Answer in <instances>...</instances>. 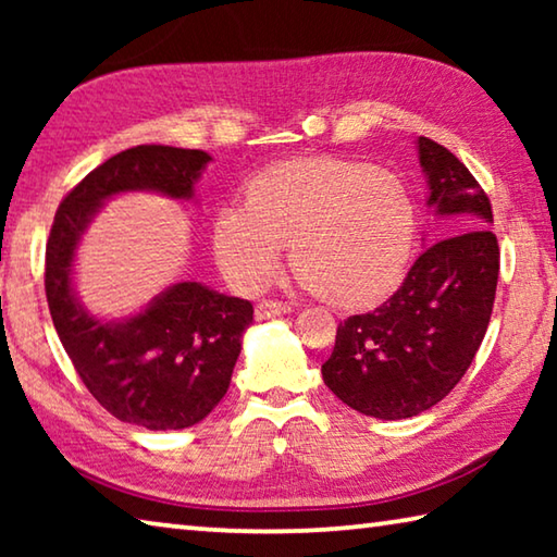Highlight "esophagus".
Instances as JSON below:
<instances>
[{
	"label": "esophagus",
	"instance_id": "obj_1",
	"mask_svg": "<svg viewBox=\"0 0 557 557\" xmlns=\"http://www.w3.org/2000/svg\"><path fill=\"white\" fill-rule=\"evenodd\" d=\"M292 307L287 301H260L256 307V317L258 319H270V317H282V314H289Z\"/></svg>",
	"mask_w": 557,
	"mask_h": 557
}]
</instances>
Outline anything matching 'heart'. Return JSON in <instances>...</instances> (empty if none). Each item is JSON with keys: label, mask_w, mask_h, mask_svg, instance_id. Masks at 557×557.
<instances>
[{"label": "heart", "mask_w": 557, "mask_h": 557, "mask_svg": "<svg viewBox=\"0 0 557 557\" xmlns=\"http://www.w3.org/2000/svg\"><path fill=\"white\" fill-rule=\"evenodd\" d=\"M412 235L403 178L338 157L262 169L245 203H223L211 223L215 260L235 289L268 287L289 243L301 285L342 307L371 305L400 280Z\"/></svg>", "instance_id": "1"}]
</instances>
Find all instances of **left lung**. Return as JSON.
<instances>
[{
    "mask_svg": "<svg viewBox=\"0 0 557 557\" xmlns=\"http://www.w3.org/2000/svg\"><path fill=\"white\" fill-rule=\"evenodd\" d=\"M428 211L451 231L425 245L395 295L348 317L322 366L338 400L379 420H405L437 405L461 381L492 319L498 243L492 203L459 159L418 137Z\"/></svg>",
    "mask_w": 557,
    "mask_h": 557,
    "instance_id": "1",
    "label": "left lung"
}]
</instances>
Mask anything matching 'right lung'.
<instances>
[{
	"label": "right lung",
	"instance_id": "obj_1",
	"mask_svg": "<svg viewBox=\"0 0 557 557\" xmlns=\"http://www.w3.org/2000/svg\"><path fill=\"white\" fill-rule=\"evenodd\" d=\"M211 162L201 149H125L92 169L53 219L46 245L53 326L92 398L129 425L184 430L201 422L228 391L252 305L201 282H176L137 312L100 317L75 289V258L90 223L115 196L147 191L199 203L196 184Z\"/></svg>",
	"mask_w": 557,
	"mask_h": 557
}]
</instances>
